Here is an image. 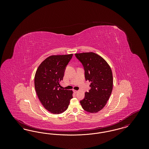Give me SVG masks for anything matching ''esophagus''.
Here are the masks:
<instances>
[{
    "instance_id": "34e87169",
    "label": "esophagus",
    "mask_w": 149,
    "mask_h": 149,
    "mask_svg": "<svg viewBox=\"0 0 149 149\" xmlns=\"http://www.w3.org/2000/svg\"><path fill=\"white\" fill-rule=\"evenodd\" d=\"M73 92H74V93H75V94H76V93H77L78 92V91H76V90H74V91H73Z\"/></svg>"
}]
</instances>
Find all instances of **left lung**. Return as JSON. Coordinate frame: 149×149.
Returning a JSON list of instances; mask_svg holds the SVG:
<instances>
[{"label": "left lung", "mask_w": 149, "mask_h": 149, "mask_svg": "<svg viewBox=\"0 0 149 149\" xmlns=\"http://www.w3.org/2000/svg\"><path fill=\"white\" fill-rule=\"evenodd\" d=\"M84 70L85 80L91 82V88L85 93L84 98L80 101L85 111L99 112L106 106L113 89V75L106 61L93 52L75 54Z\"/></svg>", "instance_id": "left-lung-1"}]
</instances>
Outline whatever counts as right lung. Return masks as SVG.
I'll return each instance as SVG.
<instances>
[{
  "label": "right lung",
  "mask_w": 149,
  "mask_h": 149,
  "mask_svg": "<svg viewBox=\"0 0 149 149\" xmlns=\"http://www.w3.org/2000/svg\"><path fill=\"white\" fill-rule=\"evenodd\" d=\"M72 54L53 55L46 58L38 66L35 77L38 98L44 108L51 113L60 114L68 108L72 91L61 89L66 68Z\"/></svg>",
  "instance_id": "right-lung-1"
}]
</instances>
